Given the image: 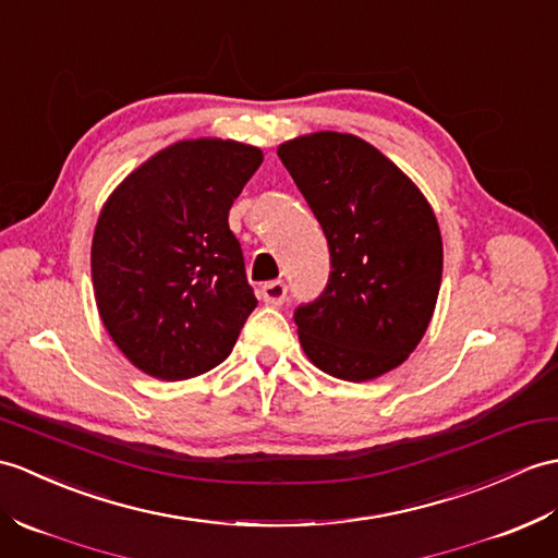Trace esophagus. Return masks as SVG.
Here are the masks:
<instances>
[{"label": "esophagus", "instance_id": "1", "mask_svg": "<svg viewBox=\"0 0 558 558\" xmlns=\"http://www.w3.org/2000/svg\"><path fill=\"white\" fill-rule=\"evenodd\" d=\"M284 296H288V284L282 280H270L266 284H262V300L270 306H280L284 302Z\"/></svg>", "mask_w": 558, "mask_h": 558}]
</instances>
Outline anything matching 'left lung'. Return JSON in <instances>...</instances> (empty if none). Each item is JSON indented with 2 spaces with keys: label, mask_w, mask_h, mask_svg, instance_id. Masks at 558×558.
Returning a JSON list of instances; mask_svg holds the SVG:
<instances>
[{
  "label": "left lung",
  "mask_w": 558,
  "mask_h": 558,
  "mask_svg": "<svg viewBox=\"0 0 558 558\" xmlns=\"http://www.w3.org/2000/svg\"><path fill=\"white\" fill-rule=\"evenodd\" d=\"M278 157L330 250L326 290L294 311L302 349L332 378H378L404 364L433 318L442 282L437 218L421 190L356 135H304Z\"/></svg>",
  "instance_id": "8db88e82"
}]
</instances>
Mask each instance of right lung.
<instances>
[{
  "mask_svg": "<svg viewBox=\"0 0 558 558\" xmlns=\"http://www.w3.org/2000/svg\"><path fill=\"white\" fill-rule=\"evenodd\" d=\"M264 154L232 140H183L113 190L93 238L104 328L133 366L187 380L226 361L256 296L228 211Z\"/></svg>",
  "mask_w": 558,
  "mask_h": 558,
  "instance_id": "right-lung-1",
  "label": "right lung"
}]
</instances>
